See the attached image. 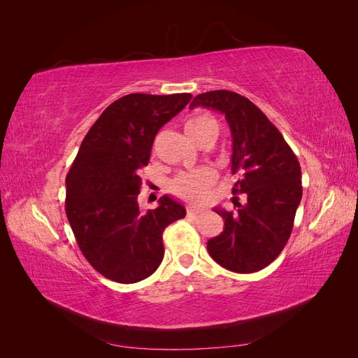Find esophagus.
I'll list each match as a JSON object with an SVG mask.
<instances>
[{
  "mask_svg": "<svg viewBox=\"0 0 358 358\" xmlns=\"http://www.w3.org/2000/svg\"><path fill=\"white\" fill-rule=\"evenodd\" d=\"M187 212H188V215H197V213L201 212V209L199 208V206L188 204V206H187Z\"/></svg>",
  "mask_w": 358,
  "mask_h": 358,
  "instance_id": "esophagus-1",
  "label": "esophagus"
}]
</instances>
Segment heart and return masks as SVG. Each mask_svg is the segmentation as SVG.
<instances>
[{"instance_id":"heart-1","label":"heart","mask_w":358,"mask_h":358,"mask_svg":"<svg viewBox=\"0 0 358 358\" xmlns=\"http://www.w3.org/2000/svg\"><path fill=\"white\" fill-rule=\"evenodd\" d=\"M185 131L196 143L204 138L216 140L220 133L218 121L209 113H197L185 122ZM216 175L210 169H197L179 175L173 180V191L188 200H201L215 183Z\"/></svg>"}]
</instances>
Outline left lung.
I'll list each match as a JSON object with an SVG mask.
<instances>
[{"label":"left lung","mask_w":358,"mask_h":358,"mask_svg":"<svg viewBox=\"0 0 358 358\" xmlns=\"http://www.w3.org/2000/svg\"><path fill=\"white\" fill-rule=\"evenodd\" d=\"M225 116L230 127L233 194L245 201L234 212L215 208L224 231L208 241L216 263L236 273H252L268 266L287 245L301 200V170L279 129L246 96L231 91L199 94L189 104Z\"/></svg>","instance_id":"left-lung-1"}]
</instances>
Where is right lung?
I'll return each mask as SVG.
<instances>
[{
  "mask_svg": "<svg viewBox=\"0 0 358 358\" xmlns=\"http://www.w3.org/2000/svg\"><path fill=\"white\" fill-rule=\"evenodd\" d=\"M191 94H128L113 101L85 136L66 178V213L90 264L107 279L134 284L152 275L164 257L162 231L187 215L162 196L140 213V169L148 166L159 128Z\"/></svg>",
  "mask_w": 358,
  "mask_h": 358,
  "instance_id": "add662e5",
  "label": "right lung"
}]
</instances>
